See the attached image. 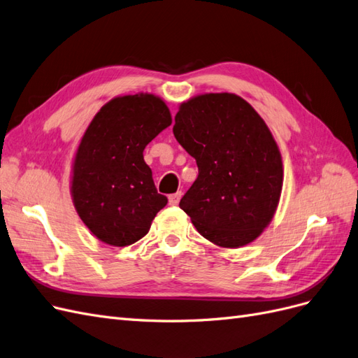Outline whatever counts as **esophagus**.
<instances>
[{"instance_id":"34e87169","label":"esophagus","mask_w":358,"mask_h":358,"mask_svg":"<svg viewBox=\"0 0 358 358\" xmlns=\"http://www.w3.org/2000/svg\"><path fill=\"white\" fill-rule=\"evenodd\" d=\"M180 197H182V192H176V194H171V196H169V204L171 206H178L179 201H180Z\"/></svg>"}]
</instances>
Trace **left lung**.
Masks as SVG:
<instances>
[{
    "label": "left lung",
    "instance_id": "left-lung-1",
    "mask_svg": "<svg viewBox=\"0 0 358 358\" xmlns=\"http://www.w3.org/2000/svg\"><path fill=\"white\" fill-rule=\"evenodd\" d=\"M173 134L199 167L179 208L215 245L254 242L272 221L284 182L263 117L236 94H203L179 106Z\"/></svg>",
    "mask_w": 358,
    "mask_h": 358
}]
</instances>
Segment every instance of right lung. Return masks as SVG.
<instances>
[{
    "label": "right lung",
    "mask_w": 358,
    "mask_h": 358,
    "mask_svg": "<svg viewBox=\"0 0 358 358\" xmlns=\"http://www.w3.org/2000/svg\"><path fill=\"white\" fill-rule=\"evenodd\" d=\"M170 124L159 96L136 94L106 103L86 128L73 161L71 197L99 241L112 246L140 241L167 204L143 150Z\"/></svg>",
    "instance_id": "right-lung-1"
}]
</instances>
